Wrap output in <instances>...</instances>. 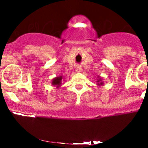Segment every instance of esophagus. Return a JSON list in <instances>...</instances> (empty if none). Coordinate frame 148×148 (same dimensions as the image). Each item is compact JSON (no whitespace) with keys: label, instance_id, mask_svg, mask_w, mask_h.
<instances>
[{"label":"esophagus","instance_id":"obj_1","mask_svg":"<svg viewBox=\"0 0 148 148\" xmlns=\"http://www.w3.org/2000/svg\"><path fill=\"white\" fill-rule=\"evenodd\" d=\"M82 70V69L81 67H77V68H76V71H77V72H81Z\"/></svg>","mask_w":148,"mask_h":148}]
</instances>
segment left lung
Wrapping results in <instances>:
<instances>
[{
  "instance_id": "1",
  "label": "left lung",
  "mask_w": 148,
  "mask_h": 148,
  "mask_svg": "<svg viewBox=\"0 0 148 148\" xmlns=\"http://www.w3.org/2000/svg\"><path fill=\"white\" fill-rule=\"evenodd\" d=\"M98 79L97 81V85H99V86H101V85H103V82H102V78H101L100 77H98Z\"/></svg>"
}]
</instances>
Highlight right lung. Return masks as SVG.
<instances>
[{
	"label": "right lung",
	"instance_id": "1",
	"mask_svg": "<svg viewBox=\"0 0 148 148\" xmlns=\"http://www.w3.org/2000/svg\"><path fill=\"white\" fill-rule=\"evenodd\" d=\"M63 79V77L62 76H59V77H55L54 79H53L52 80V85H53L54 86H56V88H59L61 86V84H62V81Z\"/></svg>",
	"mask_w": 148,
	"mask_h": 148
}]
</instances>
